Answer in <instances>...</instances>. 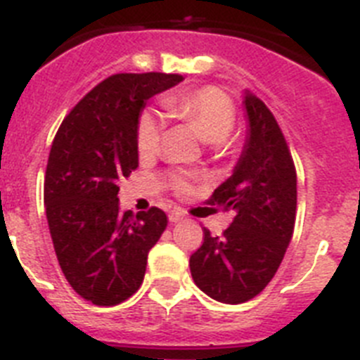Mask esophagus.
Returning a JSON list of instances; mask_svg holds the SVG:
<instances>
[{
    "label": "esophagus",
    "mask_w": 360,
    "mask_h": 360,
    "mask_svg": "<svg viewBox=\"0 0 360 360\" xmlns=\"http://www.w3.org/2000/svg\"><path fill=\"white\" fill-rule=\"evenodd\" d=\"M168 220H170V222H179V220H183V213L179 212V210H172V212L168 213Z\"/></svg>",
    "instance_id": "34e87169"
}]
</instances>
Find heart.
Segmentation results:
<instances>
[{
	"label": "heart",
	"mask_w": 360,
	"mask_h": 360,
	"mask_svg": "<svg viewBox=\"0 0 360 360\" xmlns=\"http://www.w3.org/2000/svg\"><path fill=\"white\" fill-rule=\"evenodd\" d=\"M163 108L170 118L184 122L197 131L206 143L222 147L231 134L236 122V111L231 98L215 87H202L195 91L176 93L163 98ZM163 136V120L154 109L140 115L136 127V148L140 158L154 156ZM174 186L179 193L190 192L184 177H176Z\"/></svg>",
	"instance_id": "1"
}]
</instances>
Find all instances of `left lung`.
<instances>
[{"label":"left lung","mask_w":360,"mask_h":360,"mask_svg":"<svg viewBox=\"0 0 360 360\" xmlns=\"http://www.w3.org/2000/svg\"><path fill=\"white\" fill-rule=\"evenodd\" d=\"M248 132L233 174L208 204L233 210L222 236L204 229L192 257L195 285L220 303H244L267 287L289 248L296 220V170L273 112L260 98L242 93Z\"/></svg>","instance_id":"obj_1"}]
</instances>
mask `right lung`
<instances>
[{"label":"right lung","instance_id":"1","mask_svg":"<svg viewBox=\"0 0 360 360\" xmlns=\"http://www.w3.org/2000/svg\"><path fill=\"white\" fill-rule=\"evenodd\" d=\"M184 80L120 73L93 87L51 143L44 208L68 283L93 305L112 307L140 289L148 251L167 228L163 210L120 212L118 179L138 167L136 127L147 100Z\"/></svg>","mask_w":360,"mask_h":360}]
</instances>
